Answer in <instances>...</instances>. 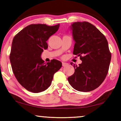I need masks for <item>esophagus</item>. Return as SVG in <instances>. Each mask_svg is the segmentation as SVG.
I'll return each mask as SVG.
<instances>
[{
	"label": "esophagus",
	"instance_id": "1",
	"mask_svg": "<svg viewBox=\"0 0 121 121\" xmlns=\"http://www.w3.org/2000/svg\"><path fill=\"white\" fill-rule=\"evenodd\" d=\"M62 66L65 67V66H67L68 64H67V63H66V62H62Z\"/></svg>",
	"mask_w": 121,
	"mask_h": 121
}]
</instances>
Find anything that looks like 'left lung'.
Returning <instances> with one entry per match:
<instances>
[{"mask_svg":"<svg viewBox=\"0 0 121 121\" xmlns=\"http://www.w3.org/2000/svg\"><path fill=\"white\" fill-rule=\"evenodd\" d=\"M75 41L73 54L80 56L78 66L71 63L74 73L68 78L69 84L77 91L89 92L103 82L109 71L111 55L103 34L87 22L71 24Z\"/></svg>","mask_w":121,"mask_h":121,"instance_id":"left-lung-1","label":"left lung"}]
</instances>
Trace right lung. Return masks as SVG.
Segmentation results:
<instances>
[{
    "label": "right lung",
    "mask_w": 121,
    "mask_h": 121,
    "mask_svg": "<svg viewBox=\"0 0 121 121\" xmlns=\"http://www.w3.org/2000/svg\"><path fill=\"white\" fill-rule=\"evenodd\" d=\"M60 24H30L14 37L10 60L18 82L29 91L39 93L49 87L54 73L62 66L60 61L53 59L44 63L41 57L48 48L46 41L55 34Z\"/></svg>",
    "instance_id": "right-lung-1"
}]
</instances>
